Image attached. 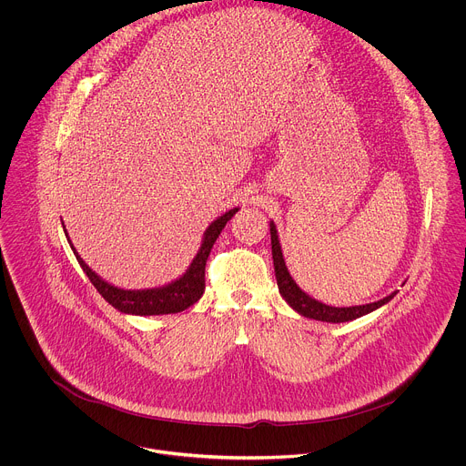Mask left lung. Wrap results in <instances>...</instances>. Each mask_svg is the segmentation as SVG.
Here are the masks:
<instances>
[{
	"mask_svg": "<svg viewBox=\"0 0 466 466\" xmlns=\"http://www.w3.org/2000/svg\"><path fill=\"white\" fill-rule=\"evenodd\" d=\"M270 239H272V259H274V272H276L279 294L298 314H301L309 319L325 321V323L352 321V319H358L361 316H367V314L378 310L380 307L387 305L398 294V290H394L392 294H389L387 298H383L380 301L367 303V305H356V307L325 305V303L310 298L307 292H303L298 287V283L294 281V278L290 276L285 258H283V250H281V243H279V236H278V228H276L274 221H270Z\"/></svg>",
	"mask_w": 466,
	"mask_h": 466,
	"instance_id": "left-lung-1",
	"label": "left lung"
}]
</instances>
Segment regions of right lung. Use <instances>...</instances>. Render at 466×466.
<instances>
[{
  "instance_id": "obj_1",
  "label": "right lung",
  "mask_w": 466,
  "mask_h": 466,
  "mask_svg": "<svg viewBox=\"0 0 466 466\" xmlns=\"http://www.w3.org/2000/svg\"><path fill=\"white\" fill-rule=\"evenodd\" d=\"M238 210L239 208H232L208 225V228L203 234V241H201V247H199L196 258L192 259L190 267L187 268V272L181 278H177L163 287L143 289V290H125V289H117V287L106 283L81 259V256L76 252L65 227H63V230H65L66 241H68L79 267L88 276L90 283L96 287V290L103 296L105 301H108L116 310H119L123 314L161 316V314L183 312L185 309L194 305L203 296V292H205V265H207L208 254H210L216 239L219 238L221 230L225 228L227 221L232 219V216Z\"/></svg>"
}]
</instances>
